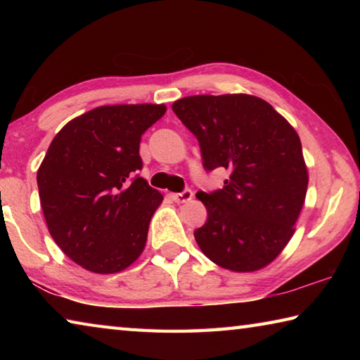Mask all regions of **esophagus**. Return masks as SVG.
Returning <instances> with one entry per match:
<instances>
[{
	"label": "esophagus",
	"instance_id": "34e87169",
	"mask_svg": "<svg viewBox=\"0 0 360 360\" xmlns=\"http://www.w3.org/2000/svg\"><path fill=\"white\" fill-rule=\"evenodd\" d=\"M172 198L174 200L176 203H187L193 198V193H192V191L186 188V191L181 192V193H172Z\"/></svg>",
	"mask_w": 360,
	"mask_h": 360
}]
</instances>
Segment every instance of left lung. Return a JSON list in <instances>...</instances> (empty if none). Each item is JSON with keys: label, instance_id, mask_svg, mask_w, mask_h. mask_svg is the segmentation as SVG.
I'll use <instances>...</instances> for the list:
<instances>
[{"label": "left lung", "instance_id": "8db88e82", "mask_svg": "<svg viewBox=\"0 0 360 360\" xmlns=\"http://www.w3.org/2000/svg\"><path fill=\"white\" fill-rule=\"evenodd\" d=\"M173 111L197 136L206 169L231 174L224 188L198 192L208 221L195 230L216 265L251 273L288 246L303 208L308 169L297 131L270 103L254 95H193Z\"/></svg>", "mask_w": 360, "mask_h": 360}]
</instances>
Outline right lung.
<instances>
[{
	"label": "right lung",
	"mask_w": 360,
	"mask_h": 360,
	"mask_svg": "<svg viewBox=\"0 0 360 360\" xmlns=\"http://www.w3.org/2000/svg\"><path fill=\"white\" fill-rule=\"evenodd\" d=\"M165 105H108L70 120L38 169L49 233L85 270L111 275L144 251L162 193L138 176L143 133Z\"/></svg>",
	"instance_id": "1"
}]
</instances>
